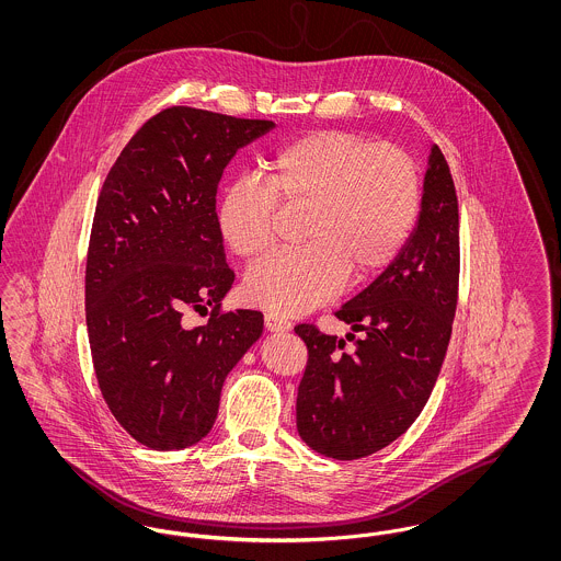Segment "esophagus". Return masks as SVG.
Instances as JSON below:
<instances>
[{
	"label": "esophagus",
	"mask_w": 561,
	"mask_h": 561,
	"mask_svg": "<svg viewBox=\"0 0 561 561\" xmlns=\"http://www.w3.org/2000/svg\"><path fill=\"white\" fill-rule=\"evenodd\" d=\"M265 328H267L268 332H288L293 328V323L284 320V318H279V316H275V313H267L265 316Z\"/></svg>",
	"instance_id": "obj_1"
}]
</instances>
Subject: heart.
<instances>
[{"label":"heart","mask_w":561,"mask_h":561,"mask_svg":"<svg viewBox=\"0 0 561 561\" xmlns=\"http://www.w3.org/2000/svg\"><path fill=\"white\" fill-rule=\"evenodd\" d=\"M277 202L305 208V243L250 268L243 294L277 316H302L341 293L351 273L368 279L398 256L421 210V174L398 147L345 130L305 134L273 153L267 179L240 174L222 188L220 240L245 261L263 256L275 241Z\"/></svg>","instance_id":"obj_1"}]
</instances>
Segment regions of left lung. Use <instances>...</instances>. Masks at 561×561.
<instances>
[{"label":"left lung","mask_w":561,"mask_h":561,"mask_svg":"<svg viewBox=\"0 0 561 561\" xmlns=\"http://www.w3.org/2000/svg\"><path fill=\"white\" fill-rule=\"evenodd\" d=\"M458 273L456 188L433 145L416 229L398 259L334 313L351 325L347 339L313 323L294 328L309 351L296 398V427L309 448L364 458L416 421L450 343Z\"/></svg>","instance_id":"left-lung-1"}]
</instances>
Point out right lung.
Masks as SVG:
<instances>
[{"label": "right lung", "mask_w": 561, "mask_h": 561, "mask_svg": "<svg viewBox=\"0 0 561 561\" xmlns=\"http://www.w3.org/2000/svg\"><path fill=\"white\" fill-rule=\"evenodd\" d=\"M268 119L170 107L134 134L101 188L85 261V323L115 421L153 450L213 428L220 389L263 334V313L220 309L236 273L216 227V191ZM188 308L211 309L187 331Z\"/></svg>", "instance_id": "right-lung-1"}]
</instances>
